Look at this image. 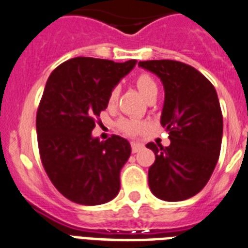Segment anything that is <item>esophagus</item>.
Wrapping results in <instances>:
<instances>
[{"instance_id": "obj_1", "label": "esophagus", "mask_w": 248, "mask_h": 248, "mask_svg": "<svg viewBox=\"0 0 248 248\" xmlns=\"http://www.w3.org/2000/svg\"><path fill=\"white\" fill-rule=\"evenodd\" d=\"M144 148V146H142L141 144H139V142H132V144H131V150H132V153H139L140 152V150H141V149Z\"/></svg>"}]
</instances>
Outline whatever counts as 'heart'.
<instances>
[{
	"mask_svg": "<svg viewBox=\"0 0 248 248\" xmlns=\"http://www.w3.org/2000/svg\"><path fill=\"white\" fill-rule=\"evenodd\" d=\"M136 82V86H138L139 92L141 93L144 95L145 99H148L149 96L156 95L158 93V86H156L155 81L152 76H149L148 74H141L139 75L135 80ZM118 94H120V89L118 86H114L112 88L108 94V104H114L118 99ZM118 128H120L122 132H124L128 136H138V135L142 134L145 130V124L144 122L139 120H132V118H122V120L118 121L117 124Z\"/></svg>",
	"mask_w": 248,
	"mask_h": 248,
	"instance_id": "obj_1",
	"label": "heart"
}]
</instances>
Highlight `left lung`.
I'll return each instance as SVG.
<instances>
[{
	"mask_svg": "<svg viewBox=\"0 0 248 248\" xmlns=\"http://www.w3.org/2000/svg\"><path fill=\"white\" fill-rule=\"evenodd\" d=\"M160 78L166 92L160 124L170 146L149 142L155 154L149 187L164 201H182L199 194L210 180L220 154L223 114L218 94L192 66L172 60L140 61Z\"/></svg>",
	"mask_w": 248,
	"mask_h": 248,
	"instance_id": "obj_1",
	"label": "left lung"
}]
</instances>
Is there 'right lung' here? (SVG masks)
<instances>
[{"instance_id": "obj_1", "label": "right lung", "mask_w": 248, "mask_h": 248, "mask_svg": "<svg viewBox=\"0 0 248 248\" xmlns=\"http://www.w3.org/2000/svg\"><path fill=\"white\" fill-rule=\"evenodd\" d=\"M93 57L63 62L49 75L37 112L39 155L53 186L80 205H100L117 196L120 172L131 154L130 142L112 135L92 138L108 94L134 68Z\"/></svg>"}]
</instances>
